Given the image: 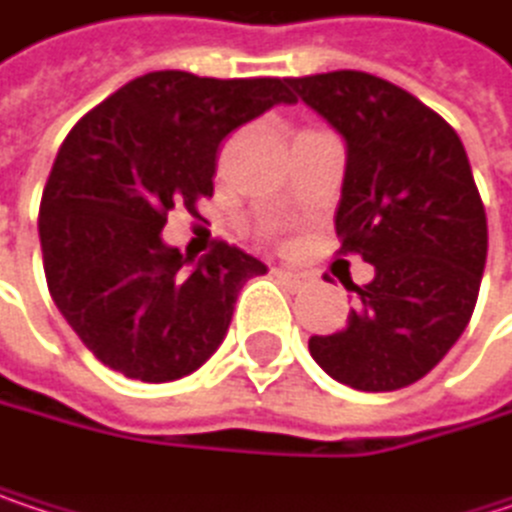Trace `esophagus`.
Returning a JSON list of instances; mask_svg holds the SVG:
<instances>
[{
	"label": "esophagus",
	"mask_w": 512,
	"mask_h": 512,
	"mask_svg": "<svg viewBox=\"0 0 512 512\" xmlns=\"http://www.w3.org/2000/svg\"><path fill=\"white\" fill-rule=\"evenodd\" d=\"M274 274H277L280 280H286L289 286H298V283H304V280H307V274H301V271H295V268H289V265L274 268Z\"/></svg>",
	"instance_id": "esophagus-1"
}]
</instances>
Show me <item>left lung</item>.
<instances>
[{
    "instance_id": "1",
    "label": "left lung",
    "mask_w": 512,
    "mask_h": 512,
    "mask_svg": "<svg viewBox=\"0 0 512 512\" xmlns=\"http://www.w3.org/2000/svg\"><path fill=\"white\" fill-rule=\"evenodd\" d=\"M346 139L340 253L376 268L313 361L355 390L423 379L465 331L486 265V211L462 139L405 89L364 71L286 80Z\"/></svg>"
}]
</instances>
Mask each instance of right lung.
I'll use <instances>...</instances> for the list:
<instances>
[{
	"instance_id": "right-lung-1",
	"label": "right lung",
	"mask_w": 512,
	"mask_h": 512,
	"mask_svg": "<svg viewBox=\"0 0 512 512\" xmlns=\"http://www.w3.org/2000/svg\"><path fill=\"white\" fill-rule=\"evenodd\" d=\"M274 104L280 77L151 71L89 110L50 169L38 235L50 295L83 346L139 382H175L223 343L241 286L268 268L220 241L193 268L160 232L214 193L217 151Z\"/></svg>"
}]
</instances>
